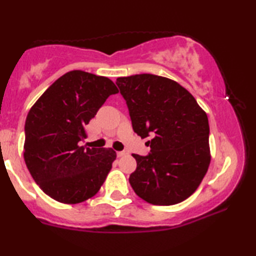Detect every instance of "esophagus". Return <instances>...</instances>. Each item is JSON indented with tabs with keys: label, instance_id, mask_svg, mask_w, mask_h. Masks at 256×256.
I'll list each match as a JSON object with an SVG mask.
<instances>
[{
	"label": "esophagus",
	"instance_id": "34e87169",
	"mask_svg": "<svg viewBox=\"0 0 256 256\" xmlns=\"http://www.w3.org/2000/svg\"><path fill=\"white\" fill-rule=\"evenodd\" d=\"M126 154L125 151H118V157H123V156Z\"/></svg>",
	"mask_w": 256,
	"mask_h": 256
}]
</instances>
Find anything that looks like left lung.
Segmentation results:
<instances>
[{
	"instance_id": "left-lung-1",
	"label": "left lung",
	"mask_w": 256,
	"mask_h": 256,
	"mask_svg": "<svg viewBox=\"0 0 256 256\" xmlns=\"http://www.w3.org/2000/svg\"><path fill=\"white\" fill-rule=\"evenodd\" d=\"M126 100L134 132L149 134L148 156H132L130 184L154 206H172L196 192L209 168V120L196 98L176 81L154 74L116 79Z\"/></svg>"
}]
</instances>
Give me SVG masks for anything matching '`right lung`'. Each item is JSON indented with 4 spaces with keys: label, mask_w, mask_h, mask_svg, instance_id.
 <instances>
[{
    "label": "right lung",
    "mask_w": 256,
    "mask_h": 256,
    "mask_svg": "<svg viewBox=\"0 0 256 256\" xmlns=\"http://www.w3.org/2000/svg\"><path fill=\"white\" fill-rule=\"evenodd\" d=\"M106 76L74 70L58 78L38 98L24 125V158L34 180L47 196L76 204L98 193L112 170V148H86V125L110 94Z\"/></svg>",
    "instance_id": "obj_1"
}]
</instances>
